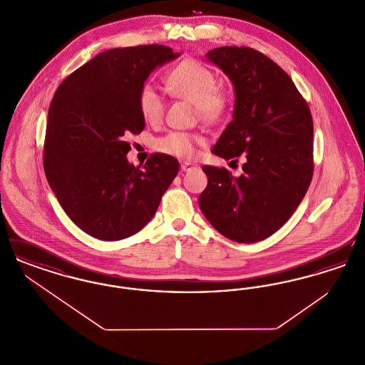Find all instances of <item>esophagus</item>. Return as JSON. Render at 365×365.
Instances as JSON below:
<instances>
[{
  "mask_svg": "<svg viewBox=\"0 0 365 365\" xmlns=\"http://www.w3.org/2000/svg\"><path fill=\"white\" fill-rule=\"evenodd\" d=\"M197 168V165L195 164H191V163H182L180 164V170L182 171H191V170H195Z\"/></svg>",
  "mask_w": 365,
  "mask_h": 365,
  "instance_id": "1",
  "label": "esophagus"
}]
</instances>
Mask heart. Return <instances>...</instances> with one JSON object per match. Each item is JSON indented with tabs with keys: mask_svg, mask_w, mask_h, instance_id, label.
I'll list each match as a JSON object with an SVG mask.
<instances>
[{
	"mask_svg": "<svg viewBox=\"0 0 365 365\" xmlns=\"http://www.w3.org/2000/svg\"><path fill=\"white\" fill-rule=\"evenodd\" d=\"M164 83L170 94L192 103L197 115L205 122H216L226 113L228 108L226 90L216 85L213 71L194 58L179 61L173 70L168 71ZM138 105L140 115L146 122L150 124L161 122L165 103L163 94L155 87L146 85L140 88ZM202 142L204 139L195 134L173 131L157 139L156 149L164 155L189 158L195 153V146Z\"/></svg>",
	"mask_w": 365,
	"mask_h": 365,
	"instance_id": "heart-1",
	"label": "heart"
}]
</instances>
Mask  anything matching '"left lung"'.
<instances>
[{"instance_id":"left-lung-1","label":"left lung","mask_w":365,"mask_h":365,"mask_svg":"<svg viewBox=\"0 0 365 365\" xmlns=\"http://www.w3.org/2000/svg\"><path fill=\"white\" fill-rule=\"evenodd\" d=\"M235 88L232 122L212 149L225 160L245 153L242 175L204 165L208 186L198 204L228 240L262 241L294 213L313 176L309 106L290 76L265 54L246 46L207 53Z\"/></svg>"}]
</instances>
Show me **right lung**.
<instances>
[{
  "label": "right lung",
  "mask_w": 365,
  "mask_h": 365,
  "mask_svg": "<svg viewBox=\"0 0 365 365\" xmlns=\"http://www.w3.org/2000/svg\"><path fill=\"white\" fill-rule=\"evenodd\" d=\"M179 53L164 45L109 49L68 75L54 93L43 145V170L61 208L88 235L119 241L155 216L179 171L156 153L128 164L127 137L145 128L140 88L150 72Z\"/></svg>",
  "instance_id": "obj_1"
}]
</instances>
